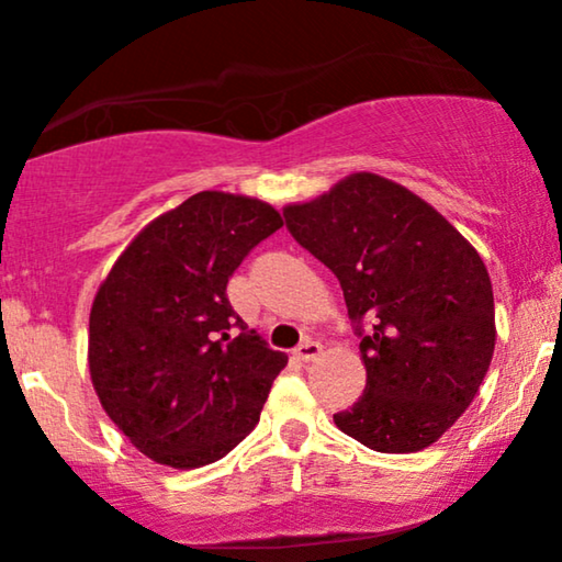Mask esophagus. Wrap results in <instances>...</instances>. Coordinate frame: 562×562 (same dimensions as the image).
<instances>
[{
  "instance_id": "1",
  "label": "esophagus",
  "mask_w": 562,
  "mask_h": 562,
  "mask_svg": "<svg viewBox=\"0 0 562 562\" xmlns=\"http://www.w3.org/2000/svg\"><path fill=\"white\" fill-rule=\"evenodd\" d=\"M322 352V345L319 342H314V340H304L302 345H299V348L294 350V356L299 358V360H314Z\"/></svg>"
}]
</instances>
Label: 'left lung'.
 <instances>
[{
	"instance_id": "8db88e82",
	"label": "left lung",
	"mask_w": 562,
	"mask_h": 562,
	"mask_svg": "<svg viewBox=\"0 0 562 562\" xmlns=\"http://www.w3.org/2000/svg\"><path fill=\"white\" fill-rule=\"evenodd\" d=\"M283 220L337 276L360 337L366 391L335 425L379 452L440 440L494 356V291L479 252L425 199L375 173H352Z\"/></svg>"
}]
</instances>
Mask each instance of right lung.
Masks as SVG:
<instances>
[{
    "label": "right lung",
    "instance_id": "1",
    "mask_svg": "<svg viewBox=\"0 0 562 562\" xmlns=\"http://www.w3.org/2000/svg\"><path fill=\"white\" fill-rule=\"evenodd\" d=\"M281 225L258 199L199 191L153 220L99 286L91 383L114 425L156 463H214L258 425L289 358L237 317L227 281Z\"/></svg>",
    "mask_w": 562,
    "mask_h": 562
}]
</instances>
